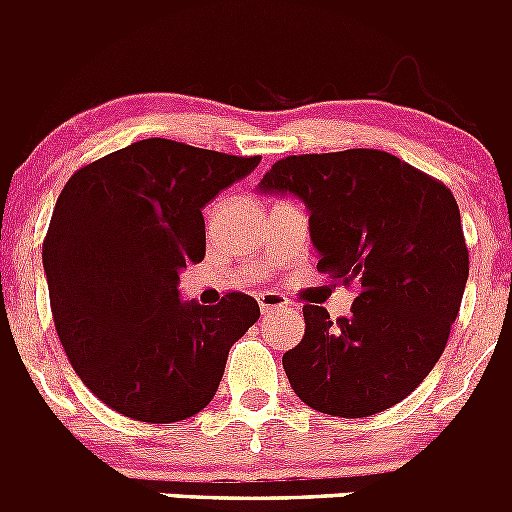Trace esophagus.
Here are the masks:
<instances>
[{
	"instance_id": "34e87169",
	"label": "esophagus",
	"mask_w": 512,
	"mask_h": 512,
	"mask_svg": "<svg viewBox=\"0 0 512 512\" xmlns=\"http://www.w3.org/2000/svg\"><path fill=\"white\" fill-rule=\"evenodd\" d=\"M256 300H259V307L264 315H274V312L289 310V300L284 295H279V292H259Z\"/></svg>"
}]
</instances>
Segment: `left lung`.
I'll return each instance as SVG.
<instances>
[{
    "mask_svg": "<svg viewBox=\"0 0 512 512\" xmlns=\"http://www.w3.org/2000/svg\"><path fill=\"white\" fill-rule=\"evenodd\" d=\"M259 189L305 202L318 271L356 289L348 318L302 307L305 336L282 356L295 395L338 418L405 400L441 359L467 287L451 189L374 148L287 156Z\"/></svg>",
    "mask_w": 512,
    "mask_h": 512,
    "instance_id": "1",
    "label": "left lung"
}]
</instances>
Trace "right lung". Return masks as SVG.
<instances>
[{
	"instance_id": "1",
	"label": "right lung",
	"mask_w": 512,
	"mask_h": 512,
	"mask_svg": "<svg viewBox=\"0 0 512 512\" xmlns=\"http://www.w3.org/2000/svg\"><path fill=\"white\" fill-rule=\"evenodd\" d=\"M146 138L81 166L58 194L43 269L74 372L117 413L176 423L215 397L228 351L259 302H182L179 271L205 259L202 207L259 166Z\"/></svg>"
}]
</instances>
